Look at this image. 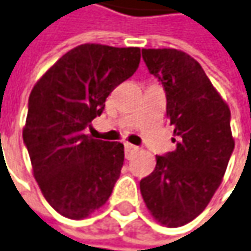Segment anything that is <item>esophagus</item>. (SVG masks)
<instances>
[{"mask_svg":"<svg viewBox=\"0 0 251 251\" xmlns=\"http://www.w3.org/2000/svg\"><path fill=\"white\" fill-rule=\"evenodd\" d=\"M136 151H138V146H135V145H132V143H125L126 157H129L132 153H135Z\"/></svg>","mask_w":251,"mask_h":251,"instance_id":"obj_1","label":"esophagus"}]
</instances>
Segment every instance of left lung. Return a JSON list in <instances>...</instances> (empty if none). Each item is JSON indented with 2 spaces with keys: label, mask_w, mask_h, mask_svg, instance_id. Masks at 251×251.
Wrapping results in <instances>:
<instances>
[{
  "label": "left lung",
  "mask_w": 251,
  "mask_h": 251,
  "mask_svg": "<svg viewBox=\"0 0 251 251\" xmlns=\"http://www.w3.org/2000/svg\"><path fill=\"white\" fill-rule=\"evenodd\" d=\"M142 56L166 92L176 149L156 156L140 193L159 223L179 227L206 209L223 180L234 149L230 109L190 55L163 48L142 50Z\"/></svg>",
  "instance_id": "obj_1"
}]
</instances>
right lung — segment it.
I'll return each instance as SVG.
<instances>
[{
	"mask_svg": "<svg viewBox=\"0 0 251 251\" xmlns=\"http://www.w3.org/2000/svg\"><path fill=\"white\" fill-rule=\"evenodd\" d=\"M139 62V48L83 44L61 56L31 91L24 143L44 198L68 219H85L103 206L121 176L124 145L94 139L85 129Z\"/></svg>",
	"mask_w": 251,
	"mask_h": 251,
	"instance_id": "right-lung-1",
	"label": "right lung"
}]
</instances>
